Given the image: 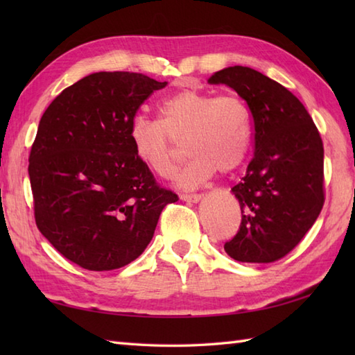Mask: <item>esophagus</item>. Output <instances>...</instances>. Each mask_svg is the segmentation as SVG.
I'll return each instance as SVG.
<instances>
[{
  "label": "esophagus",
  "instance_id": "1",
  "mask_svg": "<svg viewBox=\"0 0 355 355\" xmlns=\"http://www.w3.org/2000/svg\"><path fill=\"white\" fill-rule=\"evenodd\" d=\"M180 198L183 201H189V202H198L201 200L200 193H180Z\"/></svg>",
  "mask_w": 355,
  "mask_h": 355
}]
</instances>
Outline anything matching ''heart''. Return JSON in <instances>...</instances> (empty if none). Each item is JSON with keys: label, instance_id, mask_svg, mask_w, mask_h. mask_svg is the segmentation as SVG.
<instances>
[{"label": "heart", "instance_id": "b5f03b06", "mask_svg": "<svg viewBox=\"0 0 355 355\" xmlns=\"http://www.w3.org/2000/svg\"><path fill=\"white\" fill-rule=\"evenodd\" d=\"M157 112L158 120H132V148L149 171L169 178L182 163L186 145L192 158L175 178L182 189H197L215 171H236L247 158L252 114L238 94L184 88L164 97Z\"/></svg>", "mask_w": 355, "mask_h": 355}]
</instances>
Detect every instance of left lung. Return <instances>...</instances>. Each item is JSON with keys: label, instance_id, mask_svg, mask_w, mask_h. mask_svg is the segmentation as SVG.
I'll return each instance as SVG.
<instances>
[{"label": "left lung", "instance_id": "left-lung-1", "mask_svg": "<svg viewBox=\"0 0 355 355\" xmlns=\"http://www.w3.org/2000/svg\"><path fill=\"white\" fill-rule=\"evenodd\" d=\"M209 84L235 89L253 117L254 155L232 187L243 218L224 250L239 262H275L302 241L325 202L320 134L302 102L259 71L229 67Z\"/></svg>", "mask_w": 355, "mask_h": 355}]
</instances>
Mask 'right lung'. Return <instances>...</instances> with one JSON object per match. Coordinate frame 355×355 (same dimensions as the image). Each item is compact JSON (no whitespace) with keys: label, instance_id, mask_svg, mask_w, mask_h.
<instances>
[{"label":"right lung","instance_id":"1","mask_svg":"<svg viewBox=\"0 0 355 355\" xmlns=\"http://www.w3.org/2000/svg\"><path fill=\"white\" fill-rule=\"evenodd\" d=\"M168 82L101 71L65 88L41 117L28 157L37 229L92 271L137 259L178 195L158 186L130 139L140 105Z\"/></svg>","mask_w":355,"mask_h":355}]
</instances>
